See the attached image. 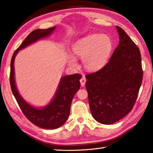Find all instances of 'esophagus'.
<instances>
[{"instance_id": "obj_1", "label": "esophagus", "mask_w": 153, "mask_h": 153, "mask_svg": "<svg viewBox=\"0 0 153 153\" xmlns=\"http://www.w3.org/2000/svg\"><path fill=\"white\" fill-rule=\"evenodd\" d=\"M85 82H86V79H85V77H84V76H83L82 77V78L80 79V83H81V85H82V87H83L84 85H85Z\"/></svg>"}]
</instances>
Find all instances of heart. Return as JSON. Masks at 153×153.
<instances>
[{"label": "heart", "mask_w": 153, "mask_h": 153, "mask_svg": "<svg viewBox=\"0 0 153 153\" xmlns=\"http://www.w3.org/2000/svg\"><path fill=\"white\" fill-rule=\"evenodd\" d=\"M74 54L82 58L84 68L88 71L102 68L108 60L112 50V41L107 35L93 33L77 40L72 46ZM70 62L76 64L74 56L70 55Z\"/></svg>", "instance_id": "obj_1"}]
</instances>
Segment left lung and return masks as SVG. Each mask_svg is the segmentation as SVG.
Masks as SVG:
<instances>
[{
  "mask_svg": "<svg viewBox=\"0 0 153 153\" xmlns=\"http://www.w3.org/2000/svg\"><path fill=\"white\" fill-rule=\"evenodd\" d=\"M116 27L119 45L108 63L85 76L91 114L106 125L118 122L132 110L143 79L140 51L124 30Z\"/></svg>",
  "mask_w": 153,
  "mask_h": 153,
  "instance_id": "left-lung-1",
  "label": "left lung"
}]
</instances>
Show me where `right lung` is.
Listing matches in <instances>:
<instances>
[{
    "label": "right lung",
    "instance_id": "obj_1",
    "mask_svg": "<svg viewBox=\"0 0 153 153\" xmlns=\"http://www.w3.org/2000/svg\"><path fill=\"white\" fill-rule=\"evenodd\" d=\"M55 29L56 26L47 30L38 29L32 31L13 54L10 62V82L12 93L19 108L25 117L33 124L47 129H57L66 122L70 115L71 101L75 94L80 88L79 79L82 76L79 74H75L62 77L51 101L46 106L37 108L25 101L19 93L15 82L14 64L19 51L38 40L49 36Z\"/></svg>",
    "mask_w": 153,
    "mask_h": 153
}]
</instances>
